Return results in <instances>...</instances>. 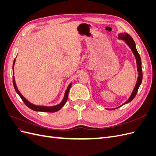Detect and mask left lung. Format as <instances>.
Masks as SVG:
<instances>
[{
  "mask_svg": "<svg viewBox=\"0 0 156 156\" xmlns=\"http://www.w3.org/2000/svg\"><path fill=\"white\" fill-rule=\"evenodd\" d=\"M118 38L119 40H122L125 41V43L129 46V48L131 49V50L133 52V53L135 56V59H136V68H137V72H138V77L137 80H136V83L135 86V88L133 89V92H132L130 97L128 98L125 103H124L123 104L121 105L120 106L116 107V108H107V110H114L116 109L117 108H119L121 106L124 105L126 103L130 102L133 100V98L135 97L136 93H137V91L139 90V88L140 85L141 83H142V80H143V72H142V67H141V59L140 57V55L138 53L137 50L136 49V45L135 41H133V38L127 33H120L119 34V37Z\"/></svg>",
  "mask_w": 156,
  "mask_h": 156,
  "instance_id": "left-lung-1",
  "label": "left lung"
}]
</instances>
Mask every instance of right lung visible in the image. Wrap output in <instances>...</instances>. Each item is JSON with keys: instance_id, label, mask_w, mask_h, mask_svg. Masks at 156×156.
Instances as JSON below:
<instances>
[{"instance_id": "right-lung-1", "label": "right lung", "mask_w": 156, "mask_h": 156, "mask_svg": "<svg viewBox=\"0 0 156 156\" xmlns=\"http://www.w3.org/2000/svg\"><path fill=\"white\" fill-rule=\"evenodd\" d=\"M15 62H16V58L15 60H13V67H12V69H13V87H14V88H15L16 92L19 94V96H20V98H21V100H23V101L25 103V105L30 108V109L33 110V111H40V112H56L59 111L61 108H62L64 105L65 103H66L67 100H68V93H69V89L71 88V87H72V83H70L68 85L66 90L65 92V94H64V98L62 101H61L59 104L56 105H54V106H40V105H36L34 104H33V103H30V101H28L27 99L23 96L22 94L20 93V92L19 91V90L17 87V85H16V80H15V77H14V64H15Z\"/></svg>"}]
</instances>
